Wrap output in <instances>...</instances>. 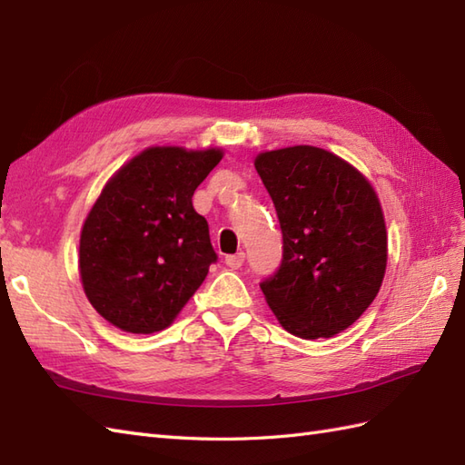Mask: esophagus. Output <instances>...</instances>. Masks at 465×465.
I'll return each instance as SVG.
<instances>
[{
  "mask_svg": "<svg viewBox=\"0 0 465 465\" xmlns=\"http://www.w3.org/2000/svg\"><path fill=\"white\" fill-rule=\"evenodd\" d=\"M244 252H236V254H229L224 258V264L232 268V270H239L242 264H244Z\"/></svg>",
  "mask_w": 465,
  "mask_h": 465,
  "instance_id": "obj_1",
  "label": "esophagus"
}]
</instances>
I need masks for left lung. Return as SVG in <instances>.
<instances>
[{
	"mask_svg": "<svg viewBox=\"0 0 465 465\" xmlns=\"http://www.w3.org/2000/svg\"><path fill=\"white\" fill-rule=\"evenodd\" d=\"M276 207L282 262L260 290L286 331L333 337L375 300L387 270V229L375 189L353 165L313 145L256 157Z\"/></svg>",
	"mask_w": 465,
	"mask_h": 465,
	"instance_id": "left-lung-1",
	"label": "left lung"
}]
</instances>
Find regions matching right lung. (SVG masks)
I'll use <instances>...</instances> for the list:
<instances>
[{"label": "right lung", "mask_w": 465, "mask_h": 465, "mask_svg": "<svg viewBox=\"0 0 465 465\" xmlns=\"http://www.w3.org/2000/svg\"><path fill=\"white\" fill-rule=\"evenodd\" d=\"M221 157L214 147H150L118 169L90 209L78 254L83 288L122 331L172 325L217 262L191 197Z\"/></svg>", "instance_id": "1"}]
</instances>
